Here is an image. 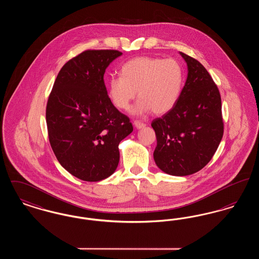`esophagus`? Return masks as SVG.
<instances>
[{
  "label": "esophagus",
  "mask_w": 259,
  "mask_h": 259,
  "mask_svg": "<svg viewBox=\"0 0 259 259\" xmlns=\"http://www.w3.org/2000/svg\"><path fill=\"white\" fill-rule=\"evenodd\" d=\"M134 126H135L137 129H142V128L146 127V123L141 122L140 120H135V121H134Z\"/></svg>",
  "instance_id": "esophagus-1"
}]
</instances>
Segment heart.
Returning a JSON list of instances; mask_svg holds the SVG:
<instances>
[{
	"mask_svg": "<svg viewBox=\"0 0 259 259\" xmlns=\"http://www.w3.org/2000/svg\"><path fill=\"white\" fill-rule=\"evenodd\" d=\"M183 81L184 71L178 60L141 56L124 64L121 76L110 78L108 94L115 108L125 111L138 92L140 100L134 113L151 111L154 114H164L177 104Z\"/></svg>",
	"mask_w": 259,
	"mask_h": 259,
	"instance_id": "obj_1",
	"label": "heart"
}]
</instances>
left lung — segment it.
I'll return each instance as SVG.
<instances>
[{
	"label": "left lung",
	"mask_w": 259,
	"mask_h": 259,
	"mask_svg": "<svg viewBox=\"0 0 259 259\" xmlns=\"http://www.w3.org/2000/svg\"><path fill=\"white\" fill-rule=\"evenodd\" d=\"M187 64V78L172 110L151 126L157 146L156 165L172 176H188L203 169L212 158L223 136L220 90L200 63L181 52Z\"/></svg>",
	"instance_id": "left-lung-1"
}]
</instances>
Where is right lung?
I'll use <instances>...</instances> for the list:
<instances>
[{
    "instance_id": "right-lung-1",
    "label": "right lung",
    "mask_w": 259,
    "mask_h": 259,
    "mask_svg": "<svg viewBox=\"0 0 259 259\" xmlns=\"http://www.w3.org/2000/svg\"><path fill=\"white\" fill-rule=\"evenodd\" d=\"M122 52L88 50L62 67L47 105L50 146L75 178L99 182L119 162L118 145L133 131L127 115L111 103L104 81L108 66Z\"/></svg>"
}]
</instances>
